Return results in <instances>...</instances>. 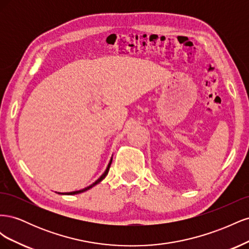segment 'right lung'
<instances>
[{
	"instance_id": "1",
	"label": "right lung",
	"mask_w": 249,
	"mask_h": 249,
	"mask_svg": "<svg viewBox=\"0 0 249 249\" xmlns=\"http://www.w3.org/2000/svg\"><path fill=\"white\" fill-rule=\"evenodd\" d=\"M111 163H112V159L110 160V162H109V164H108V167H107V169L105 170V172L103 173V175L100 177V178H97L95 182L93 183V184H91L90 186H88V187H86V188H84V189H82V190H78V191H73V192H69V193H65V194H67V195H71V194H79V193H82V192H84V191H86V190H88V189H90V188H92L93 186H95L96 184H99L101 180H103L105 178H106V176L108 175V172H109V169H110V166H111Z\"/></svg>"
}]
</instances>
